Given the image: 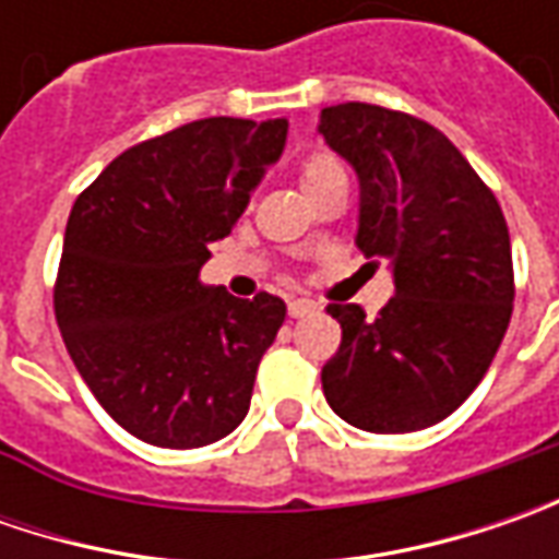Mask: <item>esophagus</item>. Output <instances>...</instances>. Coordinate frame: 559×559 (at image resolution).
Here are the masks:
<instances>
[{"label":"esophagus","mask_w":559,"mask_h":559,"mask_svg":"<svg viewBox=\"0 0 559 559\" xmlns=\"http://www.w3.org/2000/svg\"><path fill=\"white\" fill-rule=\"evenodd\" d=\"M311 313H317V305L308 301V298H295V301H289L292 320H298V317H311Z\"/></svg>","instance_id":"obj_1"}]
</instances>
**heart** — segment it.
Listing matches in <instances>:
<instances>
[{
  "label": "heart",
  "instance_id": "b5f03b06",
  "mask_svg": "<svg viewBox=\"0 0 559 559\" xmlns=\"http://www.w3.org/2000/svg\"><path fill=\"white\" fill-rule=\"evenodd\" d=\"M330 174H342V167H338V162H335L333 155H323V152L311 155V158L305 162V167H301V180H305V186L313 183V180H320V177H330Z\"/></svg>",
  "mask_w": 559,
  "mask_h": 559
}]
</instances>
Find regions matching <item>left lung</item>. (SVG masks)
I'll use <instances>...</instances> for the list:
<instances>
[{
  "instance_id": "left-lung-1",
  "label": "left lung",
  "mask_w": 559,
  "mask_h": 559,
  "mask_svg": "<svg viewBox=\"0 0 559 559\" xmlns=\"http://www.w3.org/2000/svg\"><path fill=\"white\" fill-rule=\"evenodd\" d=\"M360 183L357 248L389 261L395 298L370 320L330 305L342 345L323 395L364 432H417L483 382L513 313L510 233L495 192L426 120L367 102L320 111Z\"/></svg>"
}]
</instances>
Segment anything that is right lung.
Instances as JSON below:
<instances>
[{"label":"right lung","mask_w":559,"mask_h":559,"mask_svg":"<svg viewBox=\"0 0 559 559\" xmlns=\"http://www.w3.org/2000/svg\"><path fill=\"white\" fill-rule=\"evenodd\" d=\"M286 133L283 118L192 120L127 148L71 207L55 320L83 382L130 436L202 448L246 419L286 305L202 286L199 270Z\"/></svg>","instance_id":"obj_1"}]
</instances>
